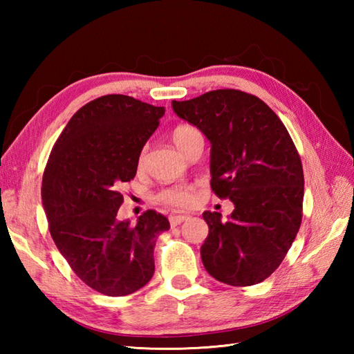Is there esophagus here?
<instances>
[{"label": "esophagus", "instance_id": "1", "mask_svg": "<svg viewBox=\"0 0 354 354\" xmlns=\"http://www.w3.org/2000/svg\"><path fill=\"white\" fill-rule=\"evenodd\" d=\"M187 219H189V216H187V214H173V216L169 217L171 227H178V225H181Z\"/></svg>", "mask_w": 354, "mask_h": 354}]
</instances>
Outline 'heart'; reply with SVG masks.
I'll return each mask as SVG.
<instances>
[{
    "instance_id": "1",
    "label": "heart",
    "mask_w": 354,
    "mask_h": 354,
    "mask_svg": "<svg viewBox=\"0 0 354 354\" xmlns=\"http://www.w3.org/2000/svg\"><path fill=\"white\" fill-rule=\"evenodd\" d=\"M198 133L201 132L193 126H189V124L178 126L176 129L173 131V141H175V145L184 152L187 142H189L194 135ZM145 160H146V150H142L140 155V165L145 162ZM158 199H160L162 204H167L170 207L187 208L193 204L194 190L192 185H173L158 194Z\"/></svg>"
}]
</instances>
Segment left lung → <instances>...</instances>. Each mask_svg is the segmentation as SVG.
Wrapping results in <instances>:
<instances>
[{
	"mask_svg": "<svg viewBox=\"0 0 354 354\" xmlns=\"http://www.w3.org/2000/svg\"><path fill=\"white\" fill-rule=\"evenodd\" d=\"M171 108L209 141L212 189L234 204L227 221L216 212L202 214L207 272L231 286L266 280L288 254L303 216V165L288 129L265 102L237 89L173 100Z\"/></svg>",
	"mask_w": 354,
	"mask_h": 354,
	"instance_id": "8db88e82",
	"label": "left lung"
}]
</instances>
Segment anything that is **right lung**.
<instances>
[{"mask_svg":"<svg viewBox=\"0 0 354 354\" xmlns=\"http://www.w3.org/2000/svg\"><path fill=\"white\" fill-rule=\"evenodd\" d=\"M164 112L129 95L99 97L71 117L44 171L50 234L74 274L103 295L124 297L146 286L156 239L170 228L153 209L137 223L117 219L120 185L133 179Z\"/></svg>","mask_w":354,"mask_h":354,"instance_id":"obj_1","label":"right lung"}]
</instances>
